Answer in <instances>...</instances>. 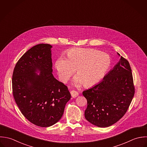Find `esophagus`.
<instances>
[{
    "instance_id": "1",
    "label": "esophagus",
    "mask_w": 147,
    "mask_h": 147,
    "mask_svg": "<svg viewBox=\"0 0 147 147\" xmlns=\"http://www.w3.org/2000/svg\"><path fill=\"white\" fill-rule=\"evenodd\" d=\"M71 96H72V98H76V97L78 96L79 93H78L77 91L73 90V91H71Z\"/></svg>"
}]
</instances>
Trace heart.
I'll return each mask as SVG.
<instances>
[{"mask_svg": "<svg viewBox=\"0 0 147 147\" xmlns=\"http://www.w3.org/2000/svg\"><path fill=\"white\" fill-rule=\"evenodd\" d=\"M111 58L109 55L95 49H73L66 53V58L59 57L55 63L59 79L66 83L74 74L75 76L72 83L80 86H94L105 76L111 66Z\"/></svg>", "mask_w": 147, "mask_h": 147, "instance_id": "b5f03b06", "label": "heart"}]
</instances>
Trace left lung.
Instances as JSON below:
<instances>
[{
  "label": "left lung",
  "mask_w": 147,
  "mask_h": 147,
  "mask_svg": "<svg viewBox=\"0 0 147 147\" xmlns=\"http://www.w3.org/2000/svg\"><path fill=\"white\" fill-rule=\"evenodd\" d=\"M134 94L129 63L121 56L101 82L83 92L87 100L85 118L98 127H109L125 115Z\"/></svg>",
  "instance_id": "8db88e82"
}]
</instances>
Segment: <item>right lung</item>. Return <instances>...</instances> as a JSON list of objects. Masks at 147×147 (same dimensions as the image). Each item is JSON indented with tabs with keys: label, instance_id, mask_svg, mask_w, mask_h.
I'll list each match as a JSON object with an SVG mask.
<instances>
[{
	"label": "right lung",
	"instance_id": "1",
	"mask_svg": "<svg viewBox=\"0 0 147 147\" xmlns=\"http://www.w3.org/2000/svg\"><path fill=\"white\" fill-rule=\"evenodd\" d=\"M52 46L39 44L28 49L17 62L12 75L13 98L24 116L41 127L61 118L71 94L52 74Z\"/></svg>",
	"mask_w": 147,
	"mask_h": 147
}]
</instances>
